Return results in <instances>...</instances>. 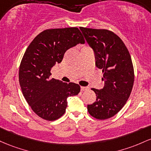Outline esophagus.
Listing matches in <instances>:
<instances>
[{
	"label": "esophagus",
	"mask_w": 151,
	"mask_h": 151,
	"mask_svg": "<svg viewBox=\"0 0 151 151\" xmlns=\"http://www.w3.org/2000/svg\"><path fill=\"white\" fill-rule=\"evenodd\" d=\"M88 87H84V86H81V91H86V90H88Z\"/></svg>",
	"instance_id": "esophagus-1"
}]
</instances>
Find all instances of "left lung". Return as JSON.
<instances>
[{
	"instance_id": "8db88e82",
	"label": "left lung",
	"mask_w": 151,
	"mask_h": 151,
	"mask_svg": "<svg viewBox=\"0 0 151 151\" xmlns=\"http://www.w3.org/2000/svg\"><path fill=\"white\" fill-rule=\"evenodd\" d=\"M87 43L93 48L96 65L103 73L104 87L92 88L96 101L88 105L91 116L98 120L118 113L129 98L134 83V70L126 45L111 30L81 27Z\"/></svg>"
}]
</instances>
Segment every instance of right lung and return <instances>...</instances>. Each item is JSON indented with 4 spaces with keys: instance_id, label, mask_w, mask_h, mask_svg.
<instances>
[{
    "instance_id": "obj_1",
    "label": "right lung",
    "mask_w": 151,
    "mask_h": 151,
    "mask_svg": "<svg viewBox=\"0 0 151 151\" xmlns=\"http://www.w3.org/2000/svg\"><path fill=\"white\" fill-rule=\"evenodd\" d=\"M85 43L78 28L43 30L25 50L19 68V83L27 103L35 114L46 121L58 119L65 112L67 98L76 96L80 86L50 78V70L60 63L65 51Z\"/></svg>"
}]
</instances>
